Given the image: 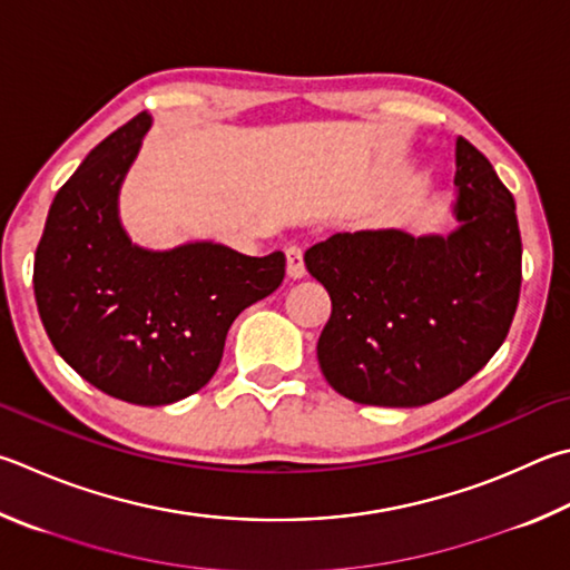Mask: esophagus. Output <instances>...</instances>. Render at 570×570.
<instances>
[{
	"mask_svg": "<svg viewBox=\"0 0 570 570\" xmlns=\"http://www.w3.org/2000/svg\"><path fill=\"white\" fill-rule=\"evenodd\" d=\"M286 274H288V278H302L306 274L304 254L298 246H288L286 249Z\"/></svg>",
	"mask_w": 570,
	"mask_h": 570,
	"instance_id": "34e87169",
	"label": "esophagus"
}]
</instances>
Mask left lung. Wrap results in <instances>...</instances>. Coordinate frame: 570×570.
<instances>
[{
  "label": "left lung",
  "instance_id": "obj_1",
  "mask_svg": "<svg viewBox=\"0 0 570 570\" xmlns=\"http://www.w3.org/2000/svg\"><path fill=\"white\" fill-rule=\"evenodd\" d=\"M459 226L334 234L306 249L331 296L316 344L331 389L366 406H423L463 386L499 351L519 306L515 202L491 161L456 139Z\"/></svg>",
  "mask_w": 570,
  "mask_h": 570
}]
</instances>
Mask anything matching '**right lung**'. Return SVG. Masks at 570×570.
<instances>
[{
    "mask_svg": "<svg viewBox=\"0 0 570 570\" xmlns=\"http://www.w3.org/2000/svg\"><path fill=\"white\" fill-rule=\"evenodd\" d=\"M149 129L151 114H137L57 191L35 296L49 341L81 379L137 406H167L209 384L234 318L276 292L286 258L214 242L164 252L134 244L119 191Z\"/></svg>",
    "mask_w": 570,
    "mask_h": 570,
    "instance_id": "right-lung-1",
    "label": "right lung"
}]
</instances>
